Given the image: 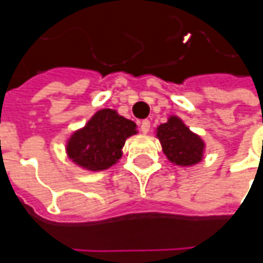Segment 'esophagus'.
<instances>
[{
    "mask_svg": "<svg viewBox=\"0 0 263 263\" xmlns=\"http://www.w3.org/2000/svg\"><path fill=\"white\" fill-rule=\"evenodd\" d=\"M149 130H151V121H149V120L142 121V123H140V132H142V133H147Z\"/></svg>",
    "mask_w": 263,
    "mask_h": 263,
    "instance_id": "esophagus-1",
    "label": "esophagus"
}]
</instances>
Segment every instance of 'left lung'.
<instances>
[{"label":"left lung","mask_w":263,"mask_h":263,"mask_svg":"<svg viewBox=\"0 0 263 263\" xmlns=\"http://www.w3.org/2000/svg\"><path fill=\"white\" fill-rule=\"evenodd\" d=\"M157 137L164 154L176 165L190 167L202 161L205 149L203 140L192 133L178 117H170L167 123L158 127Z\"/></svg>","instance_id":"obj_1"}]
</instances>
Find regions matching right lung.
<instances>
[{
  "instance_id": "add662e5",
  "label": "right lung",
  "mask_w": 263,
  "mask_h": 263,
  "mask_svg": "<svg viewBox=\"0 0 263 263\" xmlns=\"http://www.w3.org/2000/svg\"><path fill=\"white\" fill-rule=\"evenodd\" d=\"M136 124L114 109H101L83 128L74 132L67 143L68 158L77 165L102 171L121 158L127 137L136 135Z\"/></svg>"
}]
</instances>
